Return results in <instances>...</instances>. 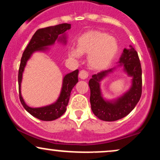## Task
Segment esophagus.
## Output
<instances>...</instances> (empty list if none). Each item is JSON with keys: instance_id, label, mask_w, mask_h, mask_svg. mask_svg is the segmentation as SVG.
Returning a JSON list of instances; mask_svg holds the SVG:
<instances>
[{"instance_id": "1", "label": "esophagus", "mask_w": 160, "mask_h": 160, "mask_svg": "<svg viewBox=\"0 0 160 160\" xmlns=\"http://www.w3.org/2000/svg\"><path fill=\"white\" fill-rule=\"evenodd\" d=\"M88 76H89V74H88L87 71H84V70H82V71H80V73H79V78L80 79H82V80L87 78Z\"/></svg>"}]
</instances>
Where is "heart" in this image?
I'll use <instances>...</instances> for the list:
<instances>
[{
	"label": "heart",
	"instance_id": "1",
	"mask_svg": "<svg viewBox=\"0 0 160 160\" xmlns=\"http://www.w3.org/2000/svg\"><path fill=\"white\" fill-rule=\"evenodd\" d=\"M77 47H68V56L78 59L82 54H88V66L97 71L108 68L119 52V43L115 38L96 30L82 34L77 40Z\"/></svg>",
	"mask_w": 160,
	"mask_h": 160
}]
</instances>
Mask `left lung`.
I'll return each instance as SVG.
<instances>
[{"instance_id":"1","label":"left lung","mask_w":160,"mask_h":160,"mask_svg":"<svg viewBox=\"0 0 160 160\" xmlns=\"http://www.w3.org/2000/svg\"><path fill=\"white\" fill-rule=\"evenodd\" d=\"M119 63V67H122L128 76L132 78L131 88L120 98L114 101L105 100L100 88V82L116 68L92 75L89 81L92 111L98 119L104 121L111 122L123 118L135 108L141 96L142 71L136 50L132 46L130 49H124Z\"/></svg>"}]
</instances>
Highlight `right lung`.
I'll use <instances>...</instances> for the list:
<instances>
[{"instance_id":"right-lung-1","label":"right lung","mask_w":160,"mask_h":160,"mask_svg":"<svg viewBox=\"0 0 160 160\" xmlns=\"http://www.w3.org/2000/svg\"><path fill=\"white\" fill-rule=\"evenodd\" d=\"M71 28V24L63 23L59 25L38 29L34 33L30 42L24 51L20 62L18 82H19V99L26 111L33 117L43 121H52L60 117L66 111L70 95L74 86L78 82V70L66 74L63 78L62 87L59 97L55 103L41 108H31L25 104L21 95V82L24 69L28 60L31 58L33 52L36 51H45L49 46L53 45L56 40L66 43L65 32Z\"/></svg>"}]
</instances>
